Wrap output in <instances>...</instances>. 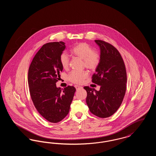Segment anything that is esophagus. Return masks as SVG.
I'll use <instances>...</instances> for the list:
<instances>
[{
	"instance_id": "1",
	"label": "esophagus",
	"mask_w": 156,
	"mask_h": 156,
	"mask_svg": "<svg viewBox=\"0 0 156 156\" xmlns=\"http://www.w3.org/2000/svg\"><path fill=\"white\" fill-rule=\"evenodd\" d=\"M75 88H76V90H79V89H81L82 88L81 87H80V86H79V85H75Z\"/></svg>"
}]
</instances>
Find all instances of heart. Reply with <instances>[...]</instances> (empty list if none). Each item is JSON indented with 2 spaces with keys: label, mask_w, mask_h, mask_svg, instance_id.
I'll list each match as a JSON object with an SVG mask.
<instances>
[{
  "label": "heart",
  "mask_w": 156,
  "mask_h": 156,
  "mask_svg": "<svg viewBox=\"0 0 156 156\" xmlns=\"http://www.w3.org/2000/svg\"><path fill=\"white\" fill-rule=\"evenodd\" d=\"M71 51L76 57L83 59V66L91 70H94L100 62L99 54L93 50L92 46L87 43H78L73 48ZM59 61L64 69H67L69 65V57L66 51H63L59 56ZM87 71H73L68 76V80L75 83H80L88 76Z\"/></svg>",
  "instance_id": "b5f03b06"
}]
</instances>
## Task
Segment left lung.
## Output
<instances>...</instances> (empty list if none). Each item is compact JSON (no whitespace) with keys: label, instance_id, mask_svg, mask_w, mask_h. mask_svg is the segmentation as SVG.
I'll list each match as a JSON object with an SVG mask.
<instances>
[{"label":"left lung","instance_id":"left-lung-1","mask_svg":"<svg viewBox=\"0 0 156 156\" xmlns=\"http://www.w3.org/2000/svg\"><path fill=\"white\" fill-rule=\"evenodd\" d=\"M100 48V62L92 81L101 86L97 91L84 87L90 112L99 118H108L119 109L125 97L127 75L123 60L118 50L102 40H95Z\"/></svg>","mask_w":156,"mask_h":156}]
</instances>
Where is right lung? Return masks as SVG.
I'll return each mask as SVG.
<instances>
[{
  "label": "right lung",
  "instance_id": "1",
  "mask_svg": "<svg viewBox=\"0 0 156 156\" xmlns=\"http://www.w3.org/2000/svg\"><path fill=\"white\" fill-rule=\"evenodd\" d=\"M66 48L62 41L44 44L35 55L28 73L30 96L37 111L50 122L57 123L69 113L76 89L57 88L63 69L59 56Z\"/></svg>",
  "mask_w": 156,
  "mask_h": 156
}]
</instances>
